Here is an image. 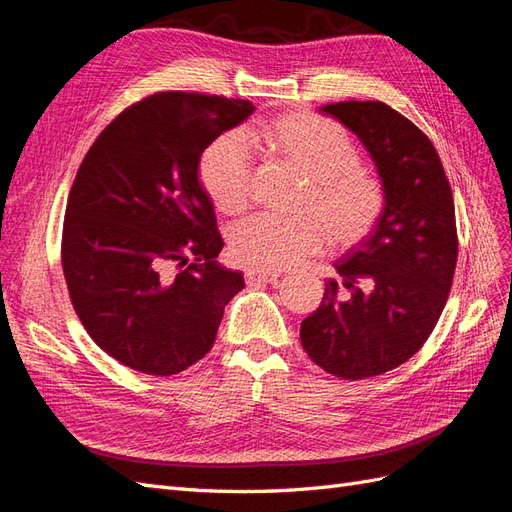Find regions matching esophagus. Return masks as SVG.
Here are the masks:
<instances>
[{
	"mask_svg": "<svg viewBox=\"0 0 512 512\" xmlns=\"http://www.w3.org/2000/svg\"><path fill=\"white\" fill-rule=\"evenodd\" d=\"M280 273L275 271H260V269H247L245 271V284L247 286H258V284H269L275 282Z\"/></svg>",
	"mask_w": 512,
	"mask_h": 512,
	"instance_id": "esophagus-1",
	"label": "esophagus"
}]
</instances>
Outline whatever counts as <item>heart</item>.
I'll return each mask as SVG.
<instances>
[{
    "instance_id": "obj_1",
    "label": "heart",
    "mask_w": 512,
    "mask_h": 512,
    "mask_svg": "<svg viewBox=\"0 0 512 512\" xmlns=\"http://www.w3.org/2000/svg\"><path fill=\"white\" fill-rule=\"evenodd\" d=\"M252 143L273 160L305 177L297 218L256 215L230 232V254L239 265L282 271L329 241L350 247L378 226L386 209L382 181L359 166V149L335 121L290 113L273 117L250 132ZM200 183L224 215H239L250 203L252 164L237 136L215 138L200 158Z\"/></svg>"
}]
</instances>
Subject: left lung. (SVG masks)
I'll list each match as a JSON object with an SVG mask.
<instances>
[{
  "label": "left lung",
  "mask_w": 512,
  "mask_h": 512,
  "mask_svg": "<svg viewBox=\"0 0 512 512\" xmlns=\"http://www.w3.org/2000/svg\"><path fill=\"white\" fill-rule=\"evenodd\" d=\"M376 162L386 192L378 226L335 262L339 280L301 322L318 367L344 380L380 376L423 348L442 314L457 265L451 183L436 147L384 102L322 106Z\"/></svg>",
  "instance_id": "obj_1"
}]
</instances>
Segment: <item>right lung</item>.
Segmentation results:
<instances>
[{
    "label": "right lung",
    "instance_id": "add662e5",
    "mask_svg": "<svg viewBox=\"0 0 512 512\" xmlns=\"http://www.w3.org/2000/svg\"><path fill=\"white\" fill-rule=\"evenodd\" d=\"M247 100L162 91L89 147L68 196L61 267L76 316L115 361L173 376L211 350L245 286L198 181L203 151L252 115Z\"/></svg>",
    "mask_w": 512,
    "mask_h": 512
}]
</instances>
